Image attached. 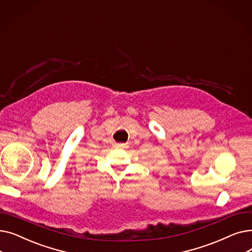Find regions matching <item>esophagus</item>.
I'll return each instance as SVG.
<instances>
[{"mask_svg":"<svg viewBox=\"0 0 252 252\" xmlns=\"http://www.w3.org/2000/svg\"><path fill=\"white\" fill-rule=\"evenodd\" d=\"M114 146H115L116 148H123V147H124V145H123V144H115Z\"/></svg>","mask_w":252,"mask_h":252,"instance_id":"esophagus-1","label":"esophagus"}]
</instances>
